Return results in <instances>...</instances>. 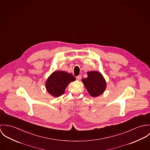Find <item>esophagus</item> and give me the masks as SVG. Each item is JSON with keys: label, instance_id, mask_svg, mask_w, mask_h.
Instances as JSON below:
<instances>
[{"label": "esophagus", "instance_id": "esophagus-1", "mask_svg": "<svg viewBox=\"0 0 150 150\" xmlns=\"http://www.w3.org/2000/svg\"><path fill=\"white\" fill-rule=\"evenodd\" d=\"M76 78L77 80H81V78H82V76H81V75H78V76H77L76 77Z\"/></svg>", "mask_w": 150, "mask_h": 150}]
</instances>
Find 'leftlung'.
Instances as JSON below:
<instances>
[{
  "label": "left lung",
  "instance_id": "1",
  "mask_svg": "<svg viewBox=\"0 0 150 150\" xmlns=\"http://www.w3.org/2000/svg\"><path fill=\"white\" fill-rule=\"evenodd\" d=\"M87 78L82 79L85 87L89 94L93 97L101 95L105 91L106 83L103 75L98 71H90L87 73Z\"/></svg>",
  "mask_w": 150,
  "mask_h": 150
}]
</instances>
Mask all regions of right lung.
<instances>
[{
  "instance_id": "1",
  "label": "right lung",
  "mask_w": 150,
  "mask_h": 150,
  "mask_svg": "<svg viewBox=\"0 0 150 150\" xmlns=\"http://www.w3.org/2000/svg\"><path fill=\"white\" fill-rule=\"evenodd\" d=\"M75 79L71 74L63 71H54L46 81L47 90L54 97H60L64 94L68 84Z\"/></svg>"
}]
</instances>
